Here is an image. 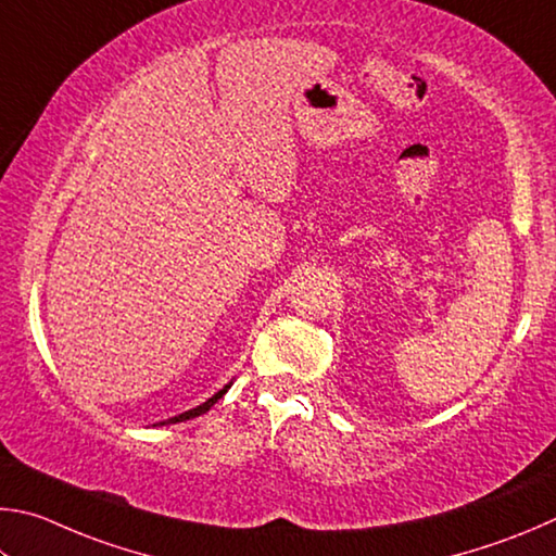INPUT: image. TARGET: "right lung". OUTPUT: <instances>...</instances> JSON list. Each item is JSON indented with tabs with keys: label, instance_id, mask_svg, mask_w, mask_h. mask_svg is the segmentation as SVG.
<instances>
[{
	"label": "right lung",
	"instance_id": "add662e5",
	"mask_svg": "<svg viewBox=\"0 0 556 556\" xmlns=\"http://www.w3.org/2000/svg\"><path fill=\"white\" fill-rule=\"evenodd\" d=\"M229 388H231V383H227V386H224L222 388V391H217V393H214L212 397H207V401H204L202 405H198V407H192V410H185V413H180V415H175V417H168V420H163V422H159V425H175V422H185V420H190V417H198V415H204V413H207L210 410V407L214 405V403H217L219 401V397L224 395V393H227L229 391ZM155 427V425H153Z\"/></svg>",
	"mask_w": 556,
	"mask_h": 556
}]
</instances>
